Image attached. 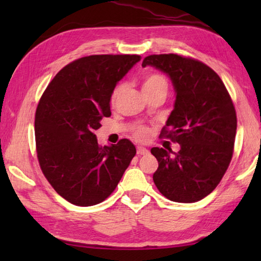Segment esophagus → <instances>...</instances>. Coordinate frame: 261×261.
Masks as SVG:
<instances>
[{
	"mask_svg": "<svg viewBox=\"0 0 261 261\" xmlns=\"http://www.w3.org/2000/svg\"><path fill=\"white\" fill-rule=\"evenodd\" d=\"M148 153H149L148 149H146L145 147H141V146L137 147V154H138V155H147Z\"/></svg>",
	"mask_w": 261,
	"mask_h": 261,
	"instance_id": "obj_1",
	"label": "esophagus"
}]
</instances>
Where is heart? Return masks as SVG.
Returning <instances> with one entry per match:
<instances>
[{
  "label": "heart",
  "mask_w": 261,
  "mask_h": 261,
  "mask_svg": "<svg viewBox=\"0 0 261 261\" xmlns=\"http://www.w3.org/2000/svg\"><path fill=\"white\" fill-rule=\"evenodd\" d=\"M121 90H122L121 85H118L114 90L112 98H110V102H112V105L115 103V101H116ZM167 90H168V83L166 81V78L163 77L162 74L148 73L144 77V81H143V92L144 93L145 92H153V91H165L167 93ZM147 136H148V131L146 129H144V127H141V129H138L136 131V137L140 140L146 139Z\"/></svg>",
  "instance_id": "1"
}]
</instances>
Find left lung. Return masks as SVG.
Returning a JSON list of instances; mask_svg holds the SVG:
<instances>
[{
	"label": "left lung",
	"mask_w": 261,
	"mask_h": 261,
	"mask_svg": "<svg viewBox=\"0 0 261 261\" xmlns=\"http://www.w3.org/2000/svg\"><path fill=\"white\" fill-rule=\"evenodd\" d=\"M141 65L166 73L176 93L160 136L180 149L174 155L171 149H151L159 162L154 183L171 201L201 200L218 187L232 158L237 118L230 95L218 73L200 61L161 54L145 57Z\"/></svg>",
	"instance_id": "1"
}]
</instances>
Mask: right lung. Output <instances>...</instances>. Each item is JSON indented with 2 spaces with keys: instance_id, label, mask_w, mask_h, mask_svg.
I'll return each mask as SVG.
<instances>
[{
  "instance_id": "obj_1",
  "label": "right lung",
  "mask_w": 261,
  "mask_h": 261,
  "mask_svg": "<svg viewBox=\"0 0 261 261\" xmlns=\"http://www.w3.org/2000/svg\"><path fill=\"white\" fill-rule=\"evenodd\" d=\"M139 55H91L65 65L43 92L35 112L38 160L55 191L77 206L108 198L136 155L129 139L100 146L94 131L109 117L117 83Z\"/></svg>"
}]
</instances>
